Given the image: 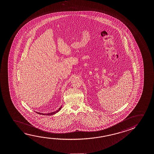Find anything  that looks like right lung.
Masks as SVG:
<instances>
[{
  "label": "right lung",
  "mask_w": 154,
  "mask_h": 154,
  "mask_svg": "<svg viewBox=\"0 0 154 154\" xmlns=\"http://www.w3.org/2000/svg\"><path fill=\"white\" fill-rule=\"evenodd\" d=\"M62 109V106L59 108V109L57 110V111H54V112H51V113H48L47 114L45 113H40V112H37V113L39 114H42V115H46V116H51V115H53V114H55L56 113H57L58 112L60 111V109Z\"/></svg>",
  "instance_id": "add662e5"
}]
</instances>
